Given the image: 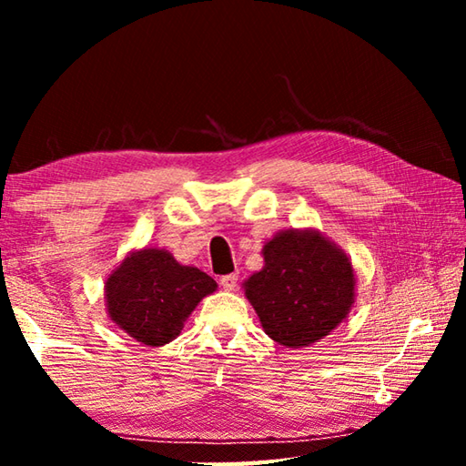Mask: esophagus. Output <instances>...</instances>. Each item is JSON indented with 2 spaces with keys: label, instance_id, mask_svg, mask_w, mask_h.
I'll list each match as a JSON object with an SVG mask.
<instances>
[{
  "label": "esophagus",
  "instance_id": "obj_1",
  "mask_svg": "<svg viewBox=\"0 0 466 466\" xmlns=\"http://www.w3.org/2000/svg\"><path fill=\"white\" fill-rule=\"evenodd\" d=\"M219 283H222V288H224L226 291H232V289H236V283H238V275H236V273L224 275V278L219 279Z\"/></svg>",
  "mask_w": 466,
  "mask_h": 466
}]
</instances>
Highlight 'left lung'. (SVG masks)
Segmentation results:
<instances>
[{
    "instance_id": "left-lung-1",
    "label": "left lung",
    "mask_w": 466,
    "mask_h": 466,
    "mask_svg": "<svg viewBox=\"0 0 466 466\" xmlns=\"http://www.w3.org/2000/svg\"><path fill=\"white\" fill-rule=\"evenodd\" d=\"M263 269L244 279V296L275 343L299 350L350 317L356 271L345 250L317 228L279 230L263 244Z\"/></svg>"
}]
</instances>
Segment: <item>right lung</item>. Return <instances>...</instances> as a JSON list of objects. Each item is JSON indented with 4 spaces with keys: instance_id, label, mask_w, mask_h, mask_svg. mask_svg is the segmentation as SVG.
Here are the masks:
<instances>
[{
    "instance_id": "obj_1",
    "label": "right lung",
    "mask_w": 466,
    "mask_h": 466,
    "mask_svg": "<svg viewBox=\"0 0 466 466\" xmlns=\"http://www.w3.org/2000/svg\"><path fill=\"white\" fill-rule=\"evenodd\" d=\"M218 283L208 273L178 263L157 247L136 248L108 273V319L141 345L162 347L180 335L187 319Z\"/></svg>"
}]
</instances>
